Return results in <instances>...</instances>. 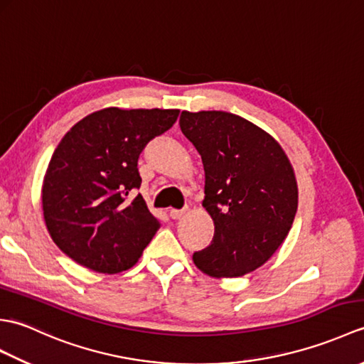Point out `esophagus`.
Here are the masks:
<instances>
[{"label": "esophagus", "instance_id": "1", "mask_svg": "<svg viewBox=\"0 0 364 364\" xmlns=\"http://www.w3.org/2000/svg\"><path fill=\"white\" fill-rule=\"evenodd\" d=\"M184 214H186V210H170L168 211V215L172 219H181Z\"/></svg>", "mask_w": 364, "mask_h": 364}]
</instances>
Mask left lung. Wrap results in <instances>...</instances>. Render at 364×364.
Returning a JSON list of instances; mask_svg holds the SVG:
<instances>
[{"instance_id": "8db88e82", "label": "left lung", "mask_w": 364, "mask_h": 364, "mask_svg": "<svg viewBox=\"0 0 364 364\" xmlns=\"http://www.w3.org/2000/svg\"><path fill=\"white\" fill-rule=\"evenodd\" d=\"M183 134L205 167L203 208L211 245L194 264L214 278L242 277L272 257L297 213L299 189L282 145L255 123L223 111H183Z\"/></svg>"}]
</instances>
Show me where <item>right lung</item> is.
I'll return each instance as SVG.
<instances>
[{"label": "right lung", "instance_id": "right-lung-1", "mask_svg": "<svg viewBox=\"0 0 364 364\" xmlns=\"http://www.w3.org/2000/svg\"><path fill=\"white\" fill-rule=\"evenodd\" d=\"M180 109L105 107L86 115L54 150L42 184L45 225L67 257L102 274L133 267L159 230L141 188L139 154Z\"/></svg>", "mask_w": 364, "mask_h": 364}]
</instances>
